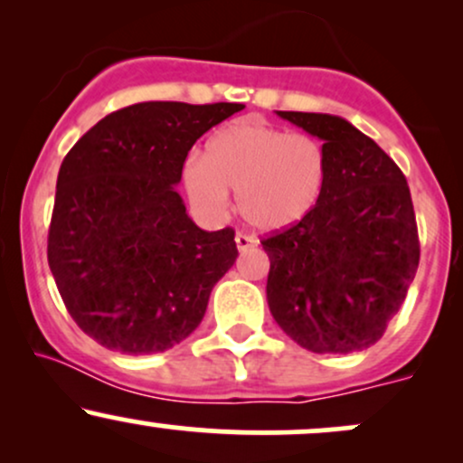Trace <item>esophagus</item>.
Segmentation results:
<instances>
[{"label":"esophagus","mask_w":463,"mask_h":463,"mask_svg":"<svg viewBox=\"0 0 463 463\" xmlns=\"http://www.w3.org/2000/svg\"><path fill=\"white\" fill-rule=\"evenodd\" d=\"M235 243H237V250H239V252H246V250H252L254 246H257V241H254L252 237L241 235V232H239V235L235 237Z\"/></svg>","instance_id":"esophagus-1"}]
</instances>
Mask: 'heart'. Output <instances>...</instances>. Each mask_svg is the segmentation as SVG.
Segmentation results:
<instances>
[{"label": "heart", "instance_id": "obj_1", "mask_svg": "<svg viewBox=\"0 0 463 463\" xmlns=\"http://www.w3.org/2000/svg\"><path fill=\"white\" fill-rule=\"evenodd\" d=\"M328 176L326 150L316 137L257 117L215 130L202 158L183 165V189L200 215L217 220L235 191L239 215L259 232L296 226L316 209Z\"/></svg>", "mask_w": 463, "mask_h": 463}]
</instances>
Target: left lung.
I'll list each match as a JSON object with an SVG mask.
<instances>
[{
	"label": "left lung",
	"mask_w": 463,
	"mask_h": 463,
	"mask_svg": "<svg viewBox=\"0 0 463 463\" xmlns=\"http://www.w3.org/2000/svg\"><path fill=\"white\" fill-rule=\"evenodd\" d=\"M322 141L328 176L316 209L263 239L268 307L302 348L346 354L383 337L416 276L420 243L407 180L350 121L276 110Z\"/></svg>",
	"instance_id": "obj_1"
}]
</instances>
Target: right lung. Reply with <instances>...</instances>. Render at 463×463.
<instances>
[{
    "label": "right lung",
    "instance_id": "add662e5",
    "mask_svg": "<svg viewBox=\"0 0 463 463\" xmlns=\"http://www.w3.org/2000/svg\"><path fill=\"white\" fill-rule=\"evenodd\" d=\"M246 106L139 102L99 119L56 180L47 261L69 316L124 354L187 339L237 259L235 231H202L176 191L194 143Z\"/></svg>",
    "mask_w": 463,
    "mask_h": 463
}]
</instances>
